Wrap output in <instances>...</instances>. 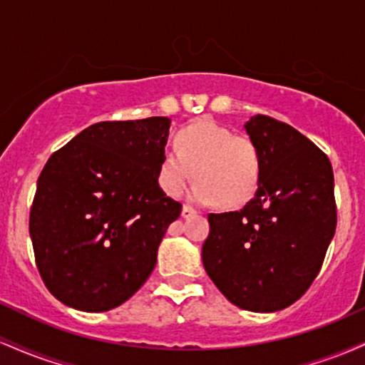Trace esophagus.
<instances>
[{"label":"esophagus","mask_w":365,"mask_h":365,"mask_svg":"<svg viewBox=\"0 0 365 365\" xmlns=\"http://www.w3.org/2000/svg\"><path fill=\"white\" fill-rule=\"evenodd\" d=\"M195 215V209L194 207H190V206H183L182 207V216L183 217H190V216H194Z\"/></svg>","instance_id":"esophagus-1"}]
</instances>
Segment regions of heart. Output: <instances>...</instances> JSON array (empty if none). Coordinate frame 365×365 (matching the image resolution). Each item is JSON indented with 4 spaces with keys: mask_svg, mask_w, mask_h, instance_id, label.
<instances>
[{
    "mask_svg": "<svg viewBox=\"0 0 365 365\" xmlns=\"http://www.w3.org/2000/svg\"><path fill=\"white\" fill-rule=\"evenodd\" d=\"M175 148L161 154L158 182L168 195L190 190L195 202H217L225 207L245 204L255 194L262 173V154L255 140L235 135L215 120H197L175 135Z\"/></svg>",
    "mask_w": 365,
    "mask_h": 365,
    "instance_id": "b5f03b06",
    "label": "heart"
}]
</instances>
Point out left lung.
<instances>
[{
    "label": "left lung",
    "mask_w": 365,
    "mask_h": 365,
    "mask_svg": "<svg viewBox=\"0 0 365 365\" xmlns=\"http://www.w3.org/2000/svg\"><path fill=\"white\" fill-rule=\"evenodd\" d=\"M262 154L255 195L240 211L209 215L204 269L226 299L276 312L307 292L336 230L328 156L290 125L255 115L244 125Z\"/></svg>",
    "instance_id": "obj_1"
}]
</instances>
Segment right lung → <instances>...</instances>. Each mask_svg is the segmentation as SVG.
Listing matches in <instances>:
<instances>
[{
    "mask_svg": "<svg viewBox=\"0 0 365 365\" xmlns=\"http://www.w3.org/2000/svg\"><path fill=\"white\" fill-rule=\"evenodd\" d=\"M171 120L99 121L53 154L37 180L29 233L48 290L83 312L128 300L153 273L182 204L158 166Z\"/></svg>",
    "mask_w": 365,
    "mask_h": 365,
    "instance_id": "1",
    "label": "right lung"
}]
</instances>
